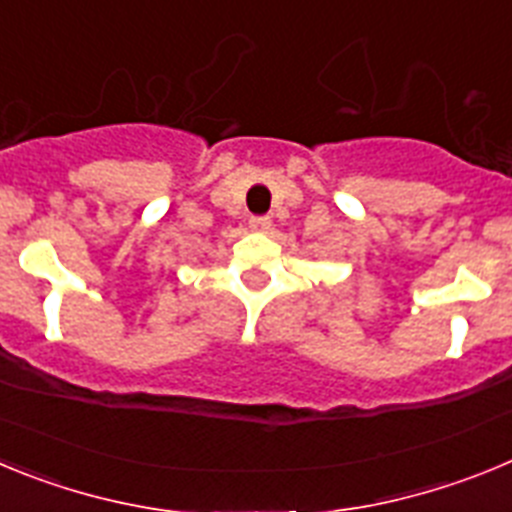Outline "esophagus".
<instances>
[{"instance_id": "obj_1", "label": "esophagus", "mask_w": 512, "mask_h": 512, "mask_svg": "<svg viewBox=\"0 0 512 512\" xmlns=\"http://www.w3.org/2000/svg\"><path fill=\"white\" fill-rule=\"evenodd\" d=\"M248 225H251V230H256V233H266V230L271 228V220L266 215H253L251 220H248Z\"/></svg>"}]
</instances>
